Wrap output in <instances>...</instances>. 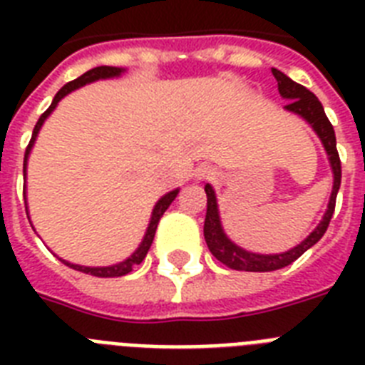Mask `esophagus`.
I'll list each match as a JSON object with an SVG mask.
<instances>
[{
    "label": "esophagus",
    "instance_id": "obj_1",
    "mask_svg": "<svg viewBox=\"0 0 365 365\" xmlns=\"http://www.w3.org/2000/svg\"><path fill=\"white\" fill-rule=\"evenodd\" d=\"M215 177V170L210 166H201L195 170V179L197 180H210Z\"/></svg>",
    "mask_w": 365,
    "mask_h": 365
}]
</instances>
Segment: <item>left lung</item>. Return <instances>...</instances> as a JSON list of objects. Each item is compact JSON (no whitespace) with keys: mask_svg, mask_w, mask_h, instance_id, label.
<instances>
[{"mask_svg":"<svg viewBox=\"0 0 365 365\" xmlns=\"http://www.w3.org/2000/svg\"><path fill=\"white\" fill-rule=\"evenodd\" d=\"M274 78L278 80L279 95L283 98L289 100V104L285 106L287 111H292L299 115L302 118L312 125V130L320 137L322 144H324L325 151L329 155V163H331V170H333V192L329 197L327 212H325L324 219L320 225L307 235V240H303L298 247L291 248L283 254H254L243 250L235 243H232L227 237V234L222 232L221 221H219V210L217 201H215V192L212 190L210 185L205 186L206 192V217H205V240L210 252L221 261L222 265L230 267L234 270H245V272H270V270H278L283 267L291 265L292 261L298 259L303 252H307L312 245L324 237L325 230H327L331 217L334 214V206H336V193L340 190L341 182V163L340 155L336 150V137H334L333 124L329 122L327 115L324 111V106L314 93H311L307 87L299 86L294 80H291L282 71L272 69Z\"/></svg>","mask_w":365,"mask_h":365,"instance_id":"left-lung-1","label":"left lung"}]
</instances>
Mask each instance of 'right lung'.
<instances>
[{"instance_id":"add662e5","label":"right lung","mask_w":365,"mask_h":365,"mask_svg":"<svg viewBox=\"0 0 365 365\" xmlns=\"http://www.w3.org/2000/svg\"><path fill=\"white\" fill-rule=\"evenodd\" d=\"M122 73H124V69H120V67H109V66L95 67V69H89L87 73H83L82 76H78L76 80H73V82L66 83V86H63L62 89L56 93V96L53 98V104H51L49 109H47V111H45L40 118H38L36 125H34V131H32L31 143H29L27 150H25L24 177H25V172H27L29 153H31L32 146H34V140H36V137H38V131H40V128L43 125L45 118L49 117L51 113L54 111V108L58 106V102H60V100H62L66 95H69L71 91H74V89H78V87L86 86V83H91V82H95V80L115 78V76H118V74H122ZM24 193H25V188H24ZM177 193H179V190H173V192L166 193V195H164V197H160L159 202L155 205L153 214H151L150 225H148V230H146V235H144L143 243L138 245L137 250H135V252L131 254L128 259L120 261V263H117V265H111V267H83V265H73V263H69V261H63V259L62 261L66 263L67 267H71V269L80 270V272H83V274H91V276H96V278H118V276H125V274H130L131 270H133V267L140 265L144 257H146L148 250H150L151 243H153L157 225H159V221H160V217H163L164 212L168 210V206L172 205L173 199L177 197ZM25 208H27V206H25Z\"/></svg>"}]
</instances>
